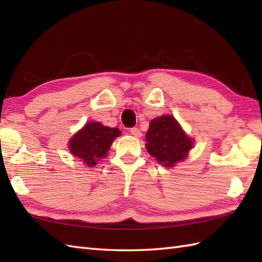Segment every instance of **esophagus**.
Here are the masks:
<instances>
[{"mask_svg":"<svg viewBox=\"0 0 262 262\" xmlns=\"http://www.w3.org/2000/svg\"><path fill=\"white\" fill-rule=\"evenodd\" d=\"M130 134L132 135H134L135 137H141L142 136V133H141V130L138 129V128H130Z\"/></svg>","mask_w":262,"mask_h":262,"instance_id":"1","label":"esophagus"}]
</instances>
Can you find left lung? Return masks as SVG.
Here are the masks:
<instances>
[{
  "label": "left lung",
  "mask_w": 262,
  "mask_h": 262,
  "mask_svg": "<svg viewBox=\"0 0 262 262\" xmlns=\"http://www.w3.org/2000/svg\"><path fill=\"white\" fill-rule=\"evenodd\" d=\"M146 142L147 152L165 166H173L185 160L192 147V141L183 133L177 120L165 115L151 121Z\"/></svg>",
  "instance_id": "1"
}]
</instances>
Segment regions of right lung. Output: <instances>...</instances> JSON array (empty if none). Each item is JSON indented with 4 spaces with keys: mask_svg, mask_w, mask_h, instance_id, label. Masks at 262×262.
Wrapping results in <instances>:
<instances>
[{
    "mask_svg": "<svg viewBox=\"0 0 262 262\" xmlns=\"http://www.w3.org/2000/svg\"><path fill=\"white\" fill-rule=\"evenodd\" d=\"M118 135H120L118 128H110L100 122L90 121L72 138L69 144L70 151L88 166H93L100 159L105 157Z\"/></svg>",
    "mask_w": 262,
    "mask_h": 262,
    "instance_id": "right-lung-1",
    "label": "right lung"
}]
</instances>
